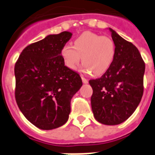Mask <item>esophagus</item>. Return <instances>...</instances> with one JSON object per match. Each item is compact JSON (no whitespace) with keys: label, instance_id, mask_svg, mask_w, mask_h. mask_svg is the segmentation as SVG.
<instances>
[{"label":"esophagus","instance_id":"1","mask_svg":"<svg viewBox=\"0 0 155 155\" xmlns=\"http://www.w3.org/2000/svg\"><path fill=\"white\" fill-rule=\"evenodd\" d=\"M82 82H83V83H85V84L88 83V80L85 78H83V77H82Z\"/></svg>","mask_w":155,"mask_h":155}]
</instances>
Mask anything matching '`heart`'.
I'll return each mask as SVG.
<instances>
[{"label":"heart","instance_id":"b5f03b06","mask_svg":"<svg viewBox=\"0 0 155 155\" xmlns=\"http://www.w3.org/2000/svg\"><path fill=\"white\" fill-rule=\"evenodd\" d=\"M64 64L71 70L76 69L81 56L82 71L101 76L109 70L115 56L114 43L111 38L91 32H85L74 40L73 46L66 44L60 50Z\"/></svg>","mask_w":155,"mask_h":155}]
</instances>
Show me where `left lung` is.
<instances>
[{
  "instance_id": "left-lung-1",
  "label": "left lung",
  "mask_w": 155,
  "mask_h": 155,
  "mask_svg": "<svg viewBox=\"0 0 155 155\" xmlns=\"http://www.w3.org/2000/svg\"><path fill=\"white\" fill-rule=\"evenodd\" d=\"M109 29L115 56L104 75L89 81L93 90L91 104L96 121L104 125H117L135 112L141 101L145 65L132 43Z\"/></svg>"
}]
</instances>
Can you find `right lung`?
I'll list each match as a JSON object with an SVG mask.
<instances>
[{"instance_id":"add662e5","label":"right lung","mask_w":155,"mask_h":155,"mask_svg":"<svg viewBox=\"0 0 155 155\" xmlns=\"http://www.w3.org/2000/svg\"><path fill=\"white\" fill-rule=\"evenodd\" d=\"M72 35L65 31L32 43L22 51L15 66L17 104L24 117L42 130L66 123L71 99L82 86L78 73L67 68L60 56Z\"/></svg>"}]
</instances>
